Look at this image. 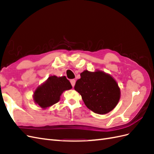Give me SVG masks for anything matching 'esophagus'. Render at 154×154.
Listing matches in <instances>:
<instances>
[{
  "mask_svg": "<svg viewBox=\"0 0 154 154\" xmlns=\"http://www.w3.org/2000/svg\"><path fill=\"white\" fill-rule=\"evenodd\" d=\"M70 82H71V85H72V87H74V85H75L76 80H74V79H72V80H70Z\"/></svg>",
  "mask_w": 154,
  "mask_h": 154,
  "instance_id": "esophagus-1",
  "label": "esophagus"
}]
</instances>
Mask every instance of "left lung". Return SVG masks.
Segmentation results:
<instances>
[{"instance_id":"left-lung-1","label":"left lung","mask_w":154,"mask_h":154,"mask_svg":"<svg viewBox=\"0 0 154 154\" xmlns=\"http://www.w3.org/2000/svg\"><path fill=\"white\" fill-rule=\"evenodd\" d=\"M74 89L80 93L88 109L105 114L113 110L120 98V89L114 79L103 72L84 71Z\"/></svg>"}]
</instances>
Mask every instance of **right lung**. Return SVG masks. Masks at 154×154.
I'll list each match as a JSON object with an SVG mask.
<instances>
[{
	"label": "right lung",
	"instance_id": "1",
	"mask_svg": "<svg viewBox=\"0 0 154 154\" xmlns=\"http://www.w3.org/2000/svg\"><path fill=\"white\" fill-rule=\"evenodd\" d=\"M72 88L66 76H50L44 84L36 88L34 93L35 103L45 109L59 101L62 93Z\"/></svg>",
	"mask_w": 154,
	"mask_h": 154
}]
</instances>
